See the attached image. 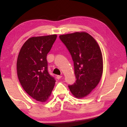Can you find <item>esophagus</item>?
Segmentation results:
<instances>
[{"label": "esophagus", "instance_id": "1", "mask_svg": "<svg viewBox=\"0 0 127 127\" xmlns=\"http://www.w3.org/2000/svg\"><path fill=\"white\" fill-rule=\"evenodd\" d=\"M62 77V76H59V75H58V76H57V78L58 79H61V78Z\"/></svg>", "mask_w": 127, "mask_h": 127}]
</instances>
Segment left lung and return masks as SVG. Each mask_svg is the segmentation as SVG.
I'll return each instance as SVG.
<instances>
[{
  "instance_id": "1",
  "label": "left lung",
  "mask_w": 127,
  "mask_h": 127,
  "mask_svg": "<svg viewBox=\"0 0 127 127\" xmlns=\"http://www.w3.org/2000/svg\"><path fill=\"white\" fill-rule=\"evenodd\" d=\"M72 56L76 81L68 87L75 97L80 98L89 95L101 78L103 61L96 41L85 32L59 36Z\"/></svg>"
}]
</instances>
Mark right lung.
Returning a JSON list of instances; mask_svg holds the SVG:
<instances>
[{"label": "right lung", "instance_id": "add662e5", "mask_svg": "<svg viewBox=\"0 0 127 127\" xmlns=\"http://www.w3.org/2000/svg\"><path fill=\"white\" fill-rule=\"evenodd\" d=\"M57 35L32 37L21 48L17 62V75L23 89L36 100L45 102L51 95L55 79L49 73L46 56Z\"/></svg>", "mask_w": 127, "mask_h": 127}]
</instances>
